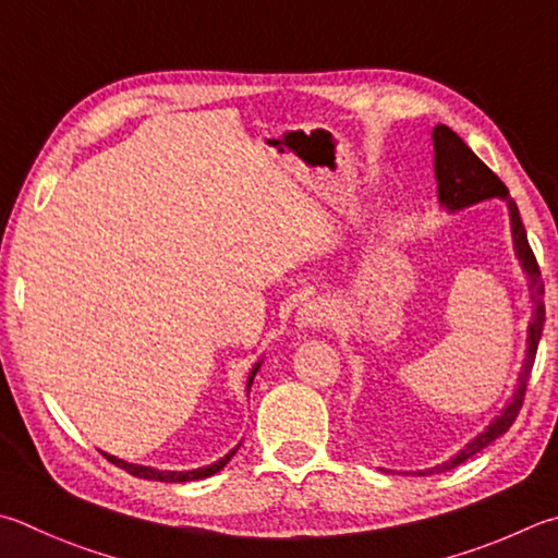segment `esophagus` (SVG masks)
<instances>
[{"label":"esophagus","mask_w":558,"mask_h":558,"mask_svg":"<svg viewBox=\"0 0 558 558\" xmlns=\"http://www.w3.org/2000/svg\"><path fill=\"white\" fill-rule=\"evenodd\" d=\"M298 322L302 327H322V324L327 322V310L317 305V302H305L298 312Z\"/></svg>","instance_id":"1"}]
</instances>
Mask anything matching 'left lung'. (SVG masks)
Masks as SVG:
<instances>
[{"mask_svg":"<svg viewBox=\"0 0 558 558\" xmlns=\"http://www.w3.org/2000/svg\"><path fill=\"white\" fill-rule=\"evenodd\" d=\"M432 136H434V154H437V158H434V170H437L439 202L444 207L463 209L469 205H475V202L490 199V197L508 199L510 219H512V241H514V248H518V256L522 260V268L526 270V276H530L532 300H534L536 310H534V317H532V324H530V347H526V361H524V368L520 373V385H518V392H514L512 402L502 410L500 417H495V422L481 434V437H475L469 444V447L456 453L451 461L437 465V469L424 471V475H427V473H444V471L456 469V465L469 461L473 453L483 451L490 441H495L500 437V434H505L512 427V422L518 420V414L522 410V402H524V395H526V383H530V376H532L536 347H539L544 319H546L544 302H542L544 280H542L539 263H536L530 241H526V231H524V225L520 219V209H518V205H514V199L508 197V187H505V182L498 175H495L493 170L485 166L483 160L475 156L469 146L463 144V138L456 134V131H451L449 126L437 124L432 131Z\"/></svg>","mask_w":558,"mask_h":558,"instance_id":"obj_1","label":"left lung"}]
</instances>
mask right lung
Returning a JSON list of instances; mask_svg holds the SVG:
<instances>
[{
	"label": "right lung",
	"instance_id": "add662e5",
	"mask_svg": "<svg viewBox=\"0 0 558 558\" xmlns=\"http://www.w3.org/2000/svg\"><path fill=\"white\" fill-rule=\"evenodd\" d=\"M256 371H258V366L253 368L251 378H248V385L253 383V376H256ZM236 449H239V447H236ZM236 449H234V451H229V453L225 456V459H219L217 463L207 465V469H197V471H156V469H148V465H134V463H126V461H121V459H114V456H109V453H105V456H107V459H109L111 463L119 465V469H124L126 473L136 475V478H144V481H160V483H187V481L207 478V475H215L217 471L225 469V465L231 461V456L236 453Z\"/></svg>",
	"mask_w": 558,
	"mask_h": 558
}]
</instances>
